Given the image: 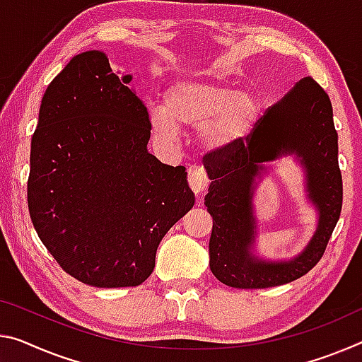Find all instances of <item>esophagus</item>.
I'll list each match as a JSON object with an SVG mask.
<instances>
[{
	"mask_svg": "<svg viewBox=\"0 0 362 362\" xmlns=\"http://www.w3.org/2000/svg\"><path fill=\"white\" fill-rule=\"evenodd\" d=\"M188 183H190L192 190L197 193V194H202L206 187H208V174H206V170L203 165H198V164H193L188 168Z\"/></svg>",
	"mask_w": 362,
	"mask_h": 362,
	"instance_id": "1",
	"label": "esophagus"
}]
</instances>
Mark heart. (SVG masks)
Returning a JSON list of instances; mask_svg holds the SVG:
<instances>
[{
    "label": "heart",
    "instance_id": "b5f03b06",
    "mask_svg": "<svg viewBox=\"0 0 362 362\" xmlns=\"http://www.w3.org/2000/svg\"><path fill=\"white\" fill-rule=\"evenodd\" d=\"M259 103L248 91L208 80L180 78L165 90L163 106L150 107L153 134L172 140L179 129L198 130L208 151L230 150L259 120Z\"/></svg>",
    "mask_w": 362,
    "mask_h": 362
}]
</instances>
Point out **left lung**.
<instances>
[{"mask_svg": "<svg viewBox=\"0 0 362 362\" xmlns=\"http://www.w3.org/2000/svg\"><path fill=\"white\" fill-rule=\"evenodd\" d=\"M293 156L305 174L307 199L318 226L305 250L290 260H264L255 251L254 193L268 173L267 162ZM209 177L204 204L212 216L209 267L233 288H269L303 277L319 262L341 212L338 135L329 95L303 78L257 120L245 141L206 154Z\"/></svg>", "mask_w": 362, "mask_h": 362, "instance_id": "1", "label": "left lung"}]
</instances>
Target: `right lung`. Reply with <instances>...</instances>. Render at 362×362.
I'll list each match as a JSON object with an SVG mask.
<instances>
[{"label": "right lung", "instance_id": "right-lung-1", "mask_svg": "<svg viewBox=\"0 0 362 362\" xmlns=\"http://www.w3.org/2000/svg\"><path fill=\"white\" fill-rule=\"evenodd\" d=\"M98 49L74 56L45 91L27 202L42 243L98 288L150 277L160 240L194 204L183 165L148 151L146 106Z\"/></svg>", "mask_w": 362, "mask_h": 362}]
</instances>
